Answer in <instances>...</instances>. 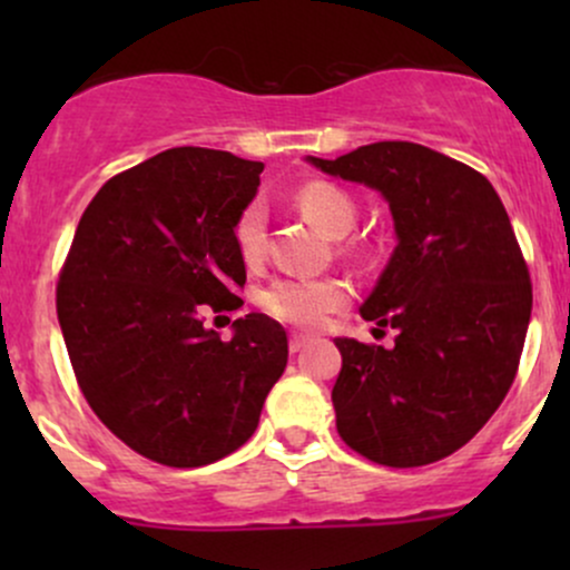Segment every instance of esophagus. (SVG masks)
<instances>
[{
	"mask_svg": "<svg viewBox=\"0 0 570 570\" xmlns=\"http://www.w3.org/2000/svg\"><path fill=\"white\" fill-rule=\"evenodd\" d=\"M307 343H311V340H307V337H303V335H292V337H289V351H292V353H299V351L305 348Z\"/></svg>",
	"mask_w": 570,
	"mask_h": 570,
	"instance_id": "obj_1",
	"label": "esophagus"
}]
</instances>
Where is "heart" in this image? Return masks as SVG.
Instances as JSON below:
<instances>
[{
    "mask_svg": "<svg viewBox=\"0 0 570 570\" xmlns=\"http://www.w3.org/2000/svg\"><path fill=\"white\" fill-rule=\"evenodd\" d=\"M294 203L313 225H318L332 238H343L353 230L358 219L356 200L343 187L332 181H307L294 193ZM233 240L240 259L248 265L259 263L265 257L267 246V212L259 200L246 203L233 227ZM348 299V286L340 278H303L284 276L271 281L259 292V307L281 324L313 330L324 324L332 311Z\"/></svg>",
    "mask_w": 570,
    "mask_h": 570,
    "instance_id": "heart-1",
    "label": "heart"
}]
</instances>
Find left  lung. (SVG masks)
Returning a JSON list of instances; mask_svg holds the SVG:
<instances>
[{"instance_id": "left-lung-1", "label": "left lung", "mask_w": 570, "mask_h": 570, "mask_svg": "<svg viewBox=\"0 0 570 570\" xmlns=\"http://www.w3.org/2000/svg\"><path fill=\"white\" fill-rule=\"evenodd\" d=\"M324 174L389 200L396 248L362 316L396 330L394 348L337 337V434L383 466L442 461L490 421L514 383L533 289L493 185L412 141H375Z\"/></svg>"}]
</instances>
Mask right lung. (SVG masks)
I'll return each instance as SVG.
<instances>
[{
  "instance_id": "right-lung-1",
  "label": "right lung",
  "mask_w": 570,
  "mask_h": 570,
  "mask_svg": "<svg viewBox=\"0 0 570 570\" xmlns=\"http://www.w3.org/2000/svg\"><path fill=\"white\" fill-rule=\"evenodd\" d=\"M263 163L174 147L112 176L85 208L56 286L71 370L117 440L163 466L219 461L254 434L289 356L265 313L233 340L206 313L238 311L233 227Z\"/></svg>"
}]
</instances>
